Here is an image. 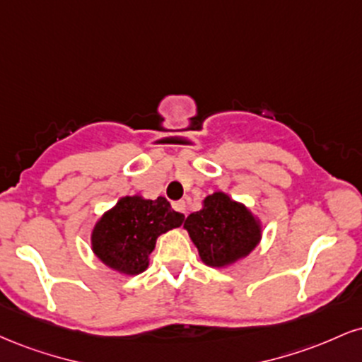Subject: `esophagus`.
Returning <instances> with one entry per match:
<instances>
[{
	"mask_svg": "<svg viewBox=\"0 0 362 362\" xmlns=\"http://www.w3.org/2000/svg\"><path fill=\"white\" fill-rule=\"evenodd\" d=\"M173 209L178 211V213H182L184 216H187V206H185L184 201L175 202V204H173Z\"/></svg>",
	"mask_w": 362,
	"mask_h": 362,
	"instance_id": "obj_1",
	"label": "esophagus"
}]
</instances>
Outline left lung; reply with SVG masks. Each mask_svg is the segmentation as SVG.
I'll use <instances>...</instances> for the list:
<instances>
[{
	"mask_svg": "<svg viewBox=\"0 0 362 362\" xmlns=\"http://www.w3.org/2000/svg\"><path fill=\"white\" fill-rule=\"evenodd\" d=\"M184 228L209 267H226L243 259L262 238L259 219L224 192L207 195L202 209L187 216Z\"/></svg>",
	"mask_w": 362,
	"mask_h": 362,
	"instance_id": "8db88e82",
	"label": "left lung"
}]
</instances>
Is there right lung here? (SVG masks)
<instances>
[{"instance_id": "right-lung-1", "label": "right lung", "mask_w": 362, "mask_h": 362, "mask_svg": "<svg viewBox=\"0 0 362 362\" xmlns=\"http://www.w3.org/2000/svg\"><path fill=\"white\" fill-rule=\"evenodd\" d=\"M185 216L165 197L155 201L126 195L98 219L91 231V250L107 267L126 276L144 272L156 238L178 228Z\"/></svg>"}]
</instances>
